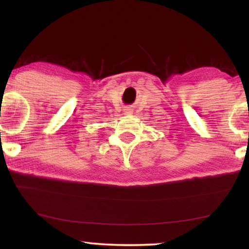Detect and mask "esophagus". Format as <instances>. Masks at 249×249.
I'll return each instance as SVG.
<instances>
[{"label": "esophagus", "instance_id": "obj_1", "mask_svg": "<svg viewBox=\"0 0 249 249\" xmlns=\"http://www.w3.org/2000/svg\"><path fill=\"white\" fill-rule=\"evenodd\" d=\"M124 114L125 115H130V114H133V111L130 108H126L124 111Z\"/></svg>", "mask_w": 249, "mask_h": 249}]
</instances>
